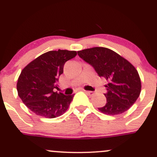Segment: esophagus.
Masks as SVG:
<instances>
[{
	"mask_svg": "<svg viewBox=\"0 0 157 157\" xmlns=\"http://www.w3.org/2000/svg\"><path fill=\"white\" fill-rule=\"evenodd\" d=\"M84 92H85L86 93L89 95H92L94 94L93 92H92V91H86V90H84Z\"/></svg>",
	"mask_w": 157,
	"mask_h": 157,
	"instance_id": "1",
	"label": "esophagus"
}]
</instances>
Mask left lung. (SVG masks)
<instances>
[{"label":"left lung","mask_w":157,"mask_h":157,"mask_svg":"<svg viewBox=\"0 0 157 157\" xmlns=\"http://www.w3.org/2000/svg\"><path fill=\"white\" fill-rule=\"evenodd\" d=\"M78 56L94 67L99 77L108 81L105 93L107 103L98 108L101 113L118 115L128 110L141 93V83L135 67L114 51L93 47L77 52Z\"/></svg>","instance_id":"1"}]
</instances>
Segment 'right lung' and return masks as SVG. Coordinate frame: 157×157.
<instances>
[{
	"mask_svg": "<svg viewBox=\"0 0 157 157\" xmlns=\"http://www.w3.org/2000/svg\"><path fill=\"white\" fill-rule=\"evenodd\" d=\"M77 56L76 51H49L23 68L17 82L19 98L29 110L38 116L55 118L65 113L74 95L54 92L67 61Z\"/></svg>",
	"mask_w": 157,
	"mask_h": 157,
	"instance_id": "1",
	"label": "right lung"
}]
</instances>
